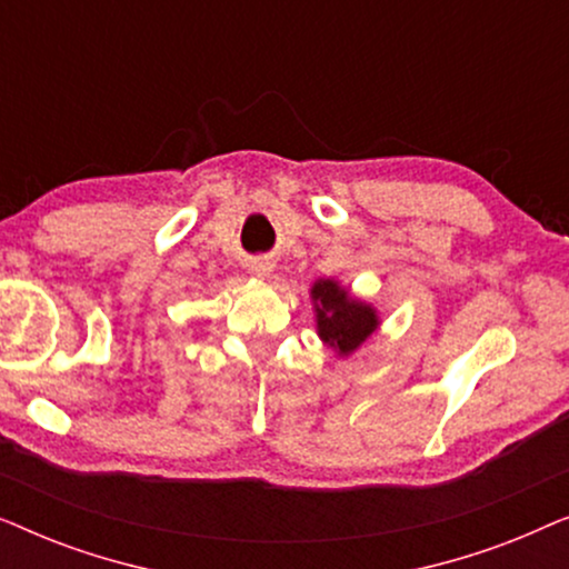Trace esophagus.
Here are the masks:
<instances>
[{
    "label": "esophagus",
    "mask_w": 569,
    "mask_h": 569,
    "mask_svg": "<svg viewBox=\"0 0 569 569\" xmlns=\"http://www.w3.org/2000/svg\"><path fill=\"white\" fill-rule=\"evenodd\" d=\"M269 271H271L269 261H253L251 263V274H256V277H267Z\"/></svg>",
    "instance_id": "34e87169"
}]
</instances>
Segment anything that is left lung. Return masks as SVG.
Wrapping results in <instances>:
<instances>
[{
	"instance_id": "8db88e82",
	"label": "left lung",
	"mask_w": 569,
	"mask_h": 569,
	"mask_svg": "<svg viewBox=\"0 0 569 569\" xmlns=\"http://www.w3.org/2000/svg\"><path fill=\"white\" fill-rule=\"evenodd\" d=\"M310 298L316 302L318 337L339 355H352L378 329L376 310L349 298L345 287H339L333 279H318Z\"/></svg>"
}]
</instances>
